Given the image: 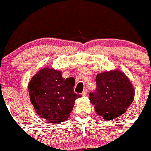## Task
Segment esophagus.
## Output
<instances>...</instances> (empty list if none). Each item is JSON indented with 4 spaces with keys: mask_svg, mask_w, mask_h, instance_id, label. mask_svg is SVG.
I'll return each mask as SVG.
<instances>
[{
    "mask_svg": "<svg viewBox=\"0 0 151 151\" xmlns=\"http://www.w3.org/2000/svg\"><path fill=\"white\" fill-rule=\"evenodd\" d=\"M87 94H88V90L85 89L84 91H83V93H82V96H87Z\"/></svg>",
    "mask_w": 151,
    "mask_h": 151,
    "instance_id": "obj_1",
    "label": "esophagus"
}]
</instances>
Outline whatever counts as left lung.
I'll return each instance as SVG.
<instances>
[{
    "label": "left lung",
    "instance_id": "8db88e82",
    "mask_svg": "<svg viewBox=\"0 0 151 151\" xmlns=\"http://www.w3.org/2000/svg\"><path fill=\"white\" fill-rule=\"evenodd\" d=\"M96 89L90 93L91 104L99 116L112 121L126 112L133 102L134 89L126 74L119 70L98 74Z\"/></svg>",
    "mask_w": 151,
    "mask_h": 151
}]
</instances>
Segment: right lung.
<instances>
[{"label": "right lung", "mask_w": 151, "mask_h": 151, "mask_svg": "<svg viewBox=\"0 0 151 151\" xmlns=\"http://www.w3.org/2000/svg\"><path fill=\"white\" fill-rule=\"evenodd\" d=\"M75 80L63 78L61 71L49 67L36 73L28 84L30 101L36 113L48 122L66 121L75 100L82 96L74 92Z\"/></svg>", "instance_id": "right-lung-1"}]
</instances>
